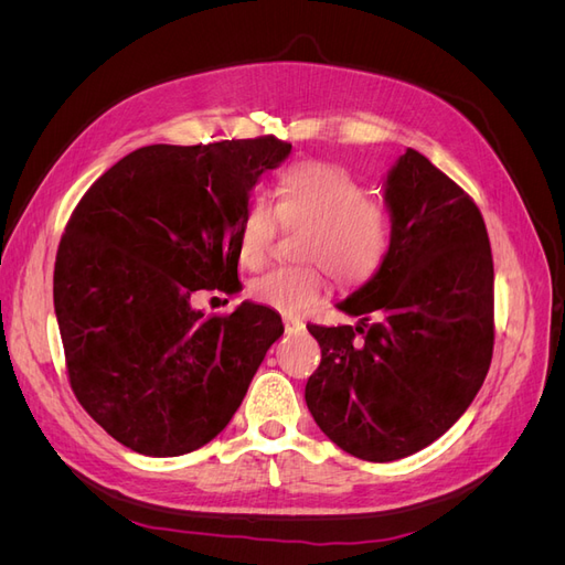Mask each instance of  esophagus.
Returning a JSON list of instances; mask_svg holds the SVG:
<instances>
[{
    "label": "esophagus",
    "instance_id": "obj_1",
    "mask_svg": "<svg viewBox=\"0 0 565 565\" xmlns=\"http://www.w3.org/2000/svg\"><path fill=\"white\" fill-rule=\"evenodd\" d=\"M282 324H285V332H301L306 328L303 320L295 316H282Z\"/></svg>",
    "mask_w": 565,
    "mask_h": 565
}]
</instances>
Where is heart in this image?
<instances>
[{
    "label": "heart",
    "mask_w": 565,
    "mask_h": 565,
    "mask_svg": "<svg viewBox=\"0 0 565 565\" xmlns=\"http://www.w3.org/2000/svg\"><path fill=\"white\" fill-rule=\"evenodd\" d=\"M306 226L303 266H278L254 278L249 295L273 311L303 313L330 287V270L347 285H363L384 268L393 249V216L384 202L367 195L347 167L303 160L282 169L273 183V207L249 198L235 231V254L245 268L268 259L278 233Z\"/></svg>",
    "instance_id": "1"
}]
</instances>
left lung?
Wrapping results in <instances>:
<instances>
[{
  "mask_svg": "<svg viewBox=\"0 0 565 565\" xmlns=\"http://www.w3.org/2000/svg\"><path fill=\"white\" fill-rule=\"evenodd\" d=\"M393 249L339 303L361 324L309 332L320 365L306 405L353 457L413 455L465 415L494 347V268L481 210L448 174L407 148L386 179Z\"/></svg>",
  "mask_w": 565,
  "mask_h": 565,
  "instance_id": "1",
  "label": "left lung"
}]
</instances>
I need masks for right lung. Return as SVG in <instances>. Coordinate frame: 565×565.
<instances>
[{
    "mask_svg": "<svg viewBox=\"0 0 565 565\" xmlns=\"http://www.w3.org/2000/svg\"><path fill=\"white\" fill-rule=\"evenodd\" d=\"M289 150L273 134L146 146L98 177L67 218L54 266L67 382L129 450L177 457L210 443L282 334L268 306L204 316L191 295L243 287L237 221L256 179Z\"/></svg>",
    "mask_w": 565,
    "mask_h": 565,
    "instance_id": "right-lung-1",
    "label": "right lung"
}]
</instances>
